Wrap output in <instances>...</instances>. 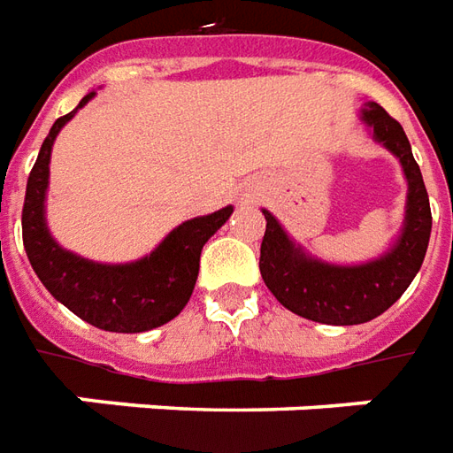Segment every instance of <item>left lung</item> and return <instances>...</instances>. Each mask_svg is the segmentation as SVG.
<instances>
[{
  "label": "left lung",
  "mask_w": 453,
  "mask_h": 453,
  "mask_svg": "<svg viewBox=\"0 0 453 453\" xmlns=\"http://www.w3.org/2000/svg\"><path fill=\"white\" fill-rule=\"evenodd\" d=\"M363 122L372 127V137L400 159L410 186L403 235L385 257L358 267H336L306 257L281 230L277 218L262 211L267 220L259 248L262 280L281 306L319 324H365L388 311L419 272L429 245V196L403 125L378 103L363 107Z\"/></svg>",
  "instance_id": "obj_1"
}]
</instances>
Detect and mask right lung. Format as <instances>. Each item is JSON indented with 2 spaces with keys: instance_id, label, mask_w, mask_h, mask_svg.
<instances>
[{
  "instance_id": "1",
  "label": "right lung",
  "mask_w": 453,
  "mask_h": 453,
  "mask_svg": "<svg viewBox=\"0 0 453 453\" xmlns=\"http://www.w3.org/2000/svg\"><path fill=\"white\" fill-rule=\"evenodd\" d=\"M93 95H85L78 107H83ZM78 107L53 122L49 137L41 144L39 159L28 173L21 211L24 248L43 287L73 314L103 331L142 334L181 314L196 287L201 250L208 237L230 218L233 205L211 216L186 220L164 237V242L150 257L129 265H97L56 245L43 220L50 147L63 125L78 112Z\"/></svg>"
}]
</instances>
